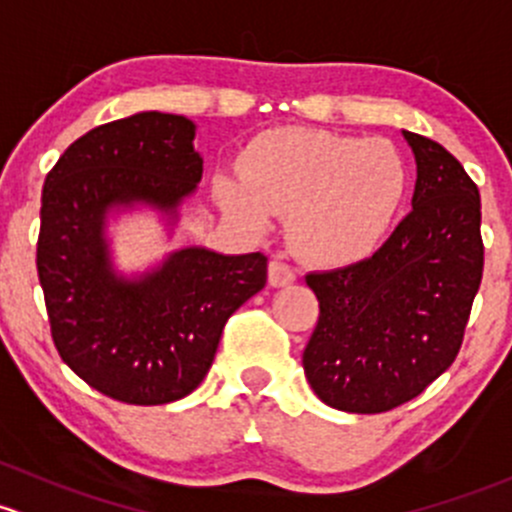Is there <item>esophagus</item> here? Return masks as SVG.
<instances>
[{"label": "esophagus", "instance_id": "esophagus-1", "mask_svg": "<svg viewBox=\"0 0 512 512\" xmlns=\"http://www.w3.org/2000/svg\"><path fill=\"white\" fill-rule=\"evenodd\" d=\"M293 281H295V271L288 266V263H281V261L268 263V283H271L273 288L291 286Z\"/></svg>", "mask_w": 512, "mask_h": 512}]
</instances>
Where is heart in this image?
<instances>
[{
	"mask_svg": "<svg viewBox=\"0 0 512 512\" xmlns=\"http://www.w3.org/2000/svg\"><path fill=\"white\" fill-rule=\"evenodd\" d=\"M409 189L389 140L276 128L241 152V172L214 179L219 207L251 231L288 212V241L315 266H347L382 244Z\"/></svg>",
	"mask_w": 512,
	"mask_h": 512,
	"instance_id": "heart-1",
	"label": "heart"
}]
</instances>
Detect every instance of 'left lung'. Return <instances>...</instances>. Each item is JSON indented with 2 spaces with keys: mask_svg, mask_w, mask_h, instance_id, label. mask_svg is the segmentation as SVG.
I'll return each mask as SVG.
<instances>
[{
  "mask_svg": "<svg viewBox=\"0 0 512 512\" xmlns=\"http://www.w3.org/2000/svg\"><path fill=\"white\" fill-rule=\"evenodd\" d=\"M402 135L416 160L412 212L365 261L305 276L320 318L303 370L340 412H389L449 370L481 286L478 187L439 142Z\"/></svg>",
  "mask_w": 512,
  "mask_h": 512,
  "instance_id": "obj_1",
  "label": "left lung"
}]
</instances>
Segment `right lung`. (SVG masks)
Here are the masks:
<instances>
[{
  "instance_id": "add662e5",
  "label": "right lung",
  "mask_w": 512,
  "mask_h": 512,
  "mask_svg": "<svg viewBox=\"0 0 512 512\" xmlns=\"http://www.w3.org/2000/svg\"><path fill=\"white\" fill-rule=\"evenodd\" d=\"M197 125L145 110L78 138L46 175L36 268L51 337L83 382L125 404L177 402L202 384L226 320L266 286L263 254L172 251L150 271L113 266L108 219L152 209L175 226L197 192Z\"/></svg>"
}]
</instances>
